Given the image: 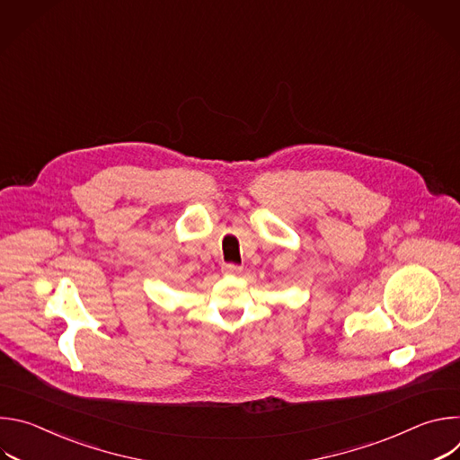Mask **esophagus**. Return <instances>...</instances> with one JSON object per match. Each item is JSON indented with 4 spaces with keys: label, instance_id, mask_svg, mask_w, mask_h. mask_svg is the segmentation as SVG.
Returning a JSON list of instances; mask_svg holds the SVG:
<instances>
[{
    "label": "esophagus",
    "instance_id": "34e87169",
    "mask_svg": "<svg viewBox=\"0 0 460 460\" xmlns=\"http://www.w3.org/2000/svg\"><path fill=\"white\" fill-rule=\"evenodd\" d=\"M222 273L224 275H240L242 268L234 266V264H222Z\"/></svg>",
    "mask_w": 460,
    "mask_h": 460
}]
</instances>
